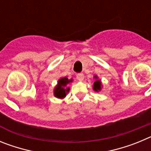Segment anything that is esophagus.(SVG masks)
<instances>
[{
	"instance_id": "34e87169",
	"label": "esophagus",
	"mask_w": 151,
	"mask_h": 151,
	"mask_svg": "<svg viewBox=\"0 0 151 151\" xmlns=\"http://www.w3.org/2000/svg\"><path fill=\"white\" fill-rule=\"evenodd\" d=\"M84 77L85 76H84L83 73H78V74L76 75V78L78 81H83Z\"/></svg>"
}]
</instances>
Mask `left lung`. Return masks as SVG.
I'll list each match as a JSON object with an SVG mask.
<instances>
[{
	"label": "left lung",
	"instance_id": "obj_1",
	"mask_svg": "<svg viewBox=\"0 0 151 151\" xmlns=\"http://www.w3.org/2000/svg\"><path fill=\"white\" fill-rule=\"evenodd\" d=\"M94 78H97V76H94ZM101 82L100 80H96L95 82H94V86H93V89L96 91H98L101 90Z\"/></svg>",
	"mask_w": 151,
	"mask_h": 151
}]
</instances>
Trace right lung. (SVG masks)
<instances>
[{
    "label": "right lung",
    "instance_id": "obj_1",
    "mask_svg": "<svg viewBox=\"0 0 151 151\" xmlns=\"http://www.w3.org/2000/svg\"><path fill=\"white\" fill-rule=\"evenodd\" d=\"M71 82H73V80H69L66 77L59 79L57 87L54 89V95L58 98H63L66 97L67 92L69 91V88H66V86Z\"/></svg>",
    "mask_w": 151,
    "mask_h": 151
}]
</instances>
